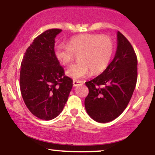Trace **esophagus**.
<instances>
[{
	"label": "esophagus",
	"mask_w": 155,
	"mask_h": 155,
	"mask_svg": "<svg viewBox=\"0 0 155 155\" xmlns=\"http://www.w3.org/2000/svg\"><path fill=\"white\" fill-rule=\"evenodd\" d=\"M81 84V81H79V80H74V81H73V85H74V87L78 86V85H80Z\"/></svg>",
	"instance_id": "obj_1"
}]
</instances>
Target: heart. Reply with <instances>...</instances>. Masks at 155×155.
Returning a JSON list of instances; mask_svg holds the SVG:
<instances>
[{
  "label": "heart",
  "mask_w": 155,
  "mask_h": 155,
  "mask_svg": "<svg viewBox=\"0 0 155 155\" xmlns=\"http://www.w3.org/2000/svg\"><path fill=\"white\" fill-rule=\"evenodd\" d=\"M114 52V44L111 38L101 34H83L74 37L68 44H57L54 54L62 65L68 66L76 55L79 61L66 71V75L74 79L84 78L90 73L98 74L109 65Z\"/></svg>",
  "instance_id": "obj_1"
}]
</instances>
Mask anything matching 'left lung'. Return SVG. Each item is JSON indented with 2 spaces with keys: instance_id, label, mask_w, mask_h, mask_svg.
Masks as SVG:
<instances>
[{
  "instance_id": "8db88e82",
  "label": "left lung",
  "mask_w": 155,
  "mask_h": 155,
  "mask_svg": "<svg viewBox=\"0 0 155 155\" xmlns=\"http://www.w3.org/2000/svg\"><path fill=\"white\" fill-rule=\"evenodd\" d=\"M114 58L101 75L86 81L89 89L84 100L87 114L96 122L106 123L117 118L128 105L136 87L138 60L125 37L117 32Z\"/></svg>"
}]
</instances>
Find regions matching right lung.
<instances>
[{"mask_svg":"<svg viewBox=\"0 0 155 155\" xmlns=\"http://www.w3.org/2000/svg\"><path fill=\"white\" fill-rule=\"evenodd\" d=\"M62 30L44 31L27 49L21 63L20 91L29 111L41 120L61 113L73 87L54 54V38Z\"/></svg>","mask_w":155,"mask_h":155,"instance_id":"right-lung-1","label":"right lung"}]
</instances>
